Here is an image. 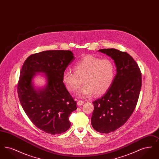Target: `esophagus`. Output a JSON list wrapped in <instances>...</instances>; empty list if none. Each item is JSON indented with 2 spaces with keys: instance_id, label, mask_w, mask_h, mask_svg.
I'll use <instances>...</instances> for the list:
<instances>
[{
  "instance_id": "esophagus-1",
  "label": "esophagus",
  "mask_w": 159,
  "mask_h": 159,
  "mask_svg": "<svg viewBox=\"0 0 159 159\" xmlns=\"http://www.w3.org/2000/svg\"><path fill=\"white\" fill-rule=\"evenodd\" d=\"M83 103H84V101L82 100H78V101H77L78 106H82V105H83Z\"/></svg>"
}]
</instances>
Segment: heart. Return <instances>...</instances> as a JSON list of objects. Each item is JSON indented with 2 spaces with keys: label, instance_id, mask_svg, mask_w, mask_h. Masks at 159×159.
<instances>
[{
  "label": "heart",
  "instance_id": "heart-1",
  "mask_svg": "<svg viewBox=\"0 0 159 159\" xmlns=\"http://www.w3.org/2000/svg\"><path fill=\"white\" fill-rule=\"evenodd\" d=\"M75 71L66 69L62 74V82L70 92H77V95L87 98L93 93L99 96L108 91L116 76V67L109 58L101 59L93 55H86L77 61Z\"/></svg>",
  "mask_w": 159,
  "mask_h": 159
}]
</instances>
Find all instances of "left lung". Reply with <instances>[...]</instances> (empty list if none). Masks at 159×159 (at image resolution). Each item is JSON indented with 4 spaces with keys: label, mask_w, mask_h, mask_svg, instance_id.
I'll return each instance as SVG.
<instances>
[{
    "label": "left lung",
    "mask_w": 159,
    "mask_h": 159,
    "mask_svg": "<svg viewBox=\"0 0 159 159\" xmlns=\"http://www.w3.org/2000/svg\"><path fill=\"white\" fill-rule=\"evenodd\" d=\"M99 51L114 60L117 73L106 94L93 102L91 124L97 132L108 134L120 128L133 113L139 98L142 77L137 63L127 52L114 48Z\"/></svg>",
    "instance_id": "1"
}]
</instances>
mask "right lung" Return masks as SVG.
I'll return each mask as SVG.
<instances>
[{"label": "right lung", "instance_id": "right-lung-1", "mask_svg": "<svg viewBox=\"0 0 159 159\" xmlns=\"http://www.w3.org/2000/svg\"><path fill=\"white\" fill-rule=\"evenodd\" d=\"M75 60L70 51H45L30 55L23 64L18 82V95L23 108L39 129L52 135L70 128V114L77 109L76 102L62 82V74ZM46 73L48 83L36 91L32 84L36 72Z\"/></svg>", "mask_w": 159, "mask_h": 159}]
</instances>
